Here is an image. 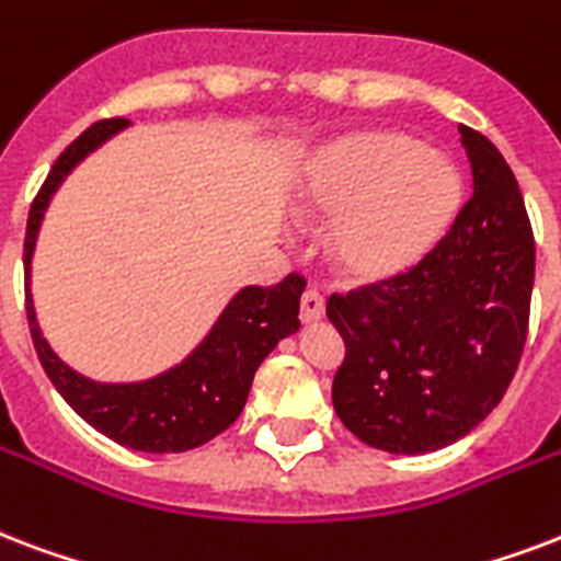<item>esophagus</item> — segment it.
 Segmentation results:
<instances>
[{
  "label": "esophagus",
  "mask_w": 561,
  "mask_h": 561,
  "mask_svg": "<svg viewBox=\"0 0 561 561\" xmlns=\"http://www.w3.org/2000/svg\"><path fill=\"white\" fill-rule=\"evenodd\" d=\"M323 314H327V302H323L318 290L309 288L299 297V318H302V323H318Z\"/></svg>",
  "instance_id": "obj_1"
}]
</instances>
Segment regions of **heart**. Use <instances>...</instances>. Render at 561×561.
<instances>
[{
	"instance_id": "heart-1",
	"label": "heart",
	"mask_w": 561,
	"mask_h": 561,
	"mask_svg": "<svg viewBox=\"0 0 561 561\" xmlns=\"http://www.w3.org/2000/svg\"><path fill=\"white\" fill-rule=\"evenodd\" d=\"M461 203L459 170L397 131H358L311 161L299 214L335 220L327 259L347 282H385L423 262Z\"/></svg>"
}]
</instances>
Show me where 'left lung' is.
<instances>
[{
	"label": "left lung",
	"mask_w": 561,
	"mask_h": 561,
	"mask_svg": "<svg viewBox=\"0 0 561 561\" xmlns=\"http://www.w3.org/2000/svg\"><path fill=\"white\" fill-rule=\"evenodd\" d=\"M473 194L403 276L332 294L344 337L332 403L385 453L442 450L503 400L527 344L536 238L518 179L482 131L459 126Z\"/></svg>",
	"instance_id": "left-lung-1"
}]
</instances>
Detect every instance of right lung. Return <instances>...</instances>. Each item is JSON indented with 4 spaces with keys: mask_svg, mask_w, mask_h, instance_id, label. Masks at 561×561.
<instances>
[{
    "mask_svg": "<svg viewBox=\"0 0 561 561\" xmlns=\"http://www.w3.org/2000/svg\"><path fill=\"white\" fill-rule=\"evenodd\" d=\"M128 119L111 117L84 128L70 147L64 149L49 170V176L34 196L28 224H25V314L32 329L34 350L43 370L53 379L58 394L70 403L79 417L111 442L144 453H185L211 442L229 430L241 414L252 376L282 337L299 329V294L306 279L288 273L276 285H250L226 306L203 344L173 370L135 385H100L84 379L55 356L41 335L34 302L28 294L32 279V252L41 229L43 211L81 158L108 140Z\"/></svg>",
    "mask_w": 561,
    "mask_h": 561,
    "instance_id": "add662e5",
    "label": "right lung"
}]
</instances>
